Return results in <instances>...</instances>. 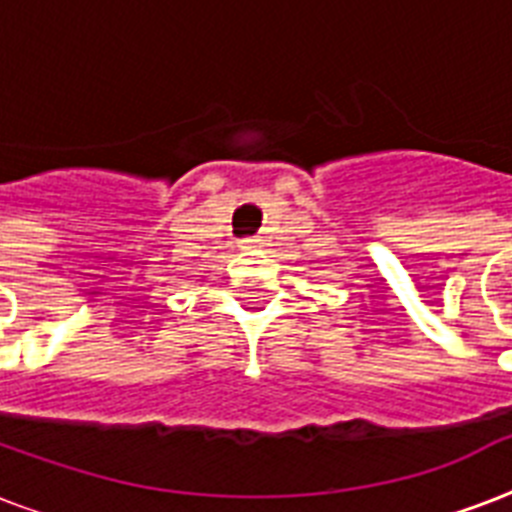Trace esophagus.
I'll return each mask as SVG.
<instances>
[{
  "label": "esophagus",
  "mask_w": 512,
  "mask_h": 512,
  "mask_svg": "<svg viewBox=\"0 0 512 512\" xmlns=\"http://www.w3.org/2000/svg\"><path fill=\"white\" fill-rule=\"evenodd\" d=\"M260 247H263V239H260V236H255V239L241 241V249H260Z\"/></svg>",
  "instance_id": "1"
}]
</instances>
